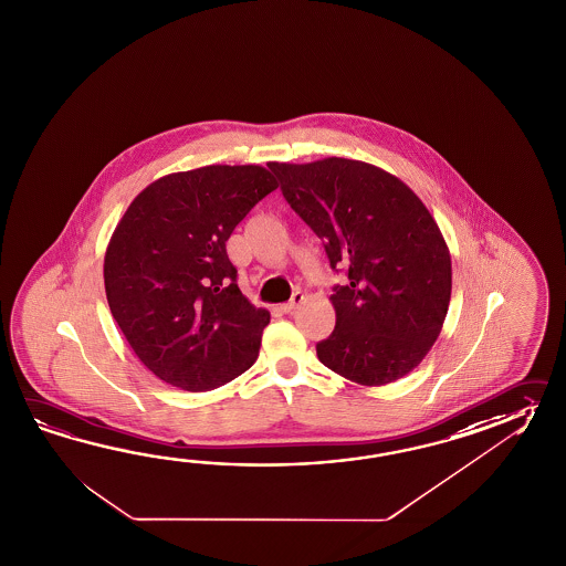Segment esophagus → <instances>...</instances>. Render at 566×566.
<instances>
[{
	"label": "esophagus",
	"instance_id": "obj_1",
	"mask_svg": "<svg viewBox=\"0 0 566 566\" xmlns=\"http://www.w3.org/2000/svg\"><path fill=\"white\" fill-rule=\"evenodd\" d=\"M302 302H304V294H302V292H294L292 298H290L286 304H282L280 308H282V313H294V311L301 306Z\"/></svg>",
	"mask_w": 566,
	"mask_h": 566
}]
</instances>
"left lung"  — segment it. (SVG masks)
<instances>
[{
	"label": "left lung",
	"instance_id": "left-lung-1",
	"mask_svg": "<svg viewBox=\"0 0 566 566\" xmlns=\"http://www.w3.org/2000/svg\"><path fill=\"white\" fill-rule=\"evenodd\" d=\"M290 207L325 243L349 282L331 294L337 314L316 345L321 364L359 386L410 374L434 340L451 302V253L424 202L374 164L323 158L270 163Z\"/></svg>",
	"mask_w": 566,
	"mask_h": 566
}]
</instances>
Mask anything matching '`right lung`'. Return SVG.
I'll return each mask as SVG.
<instances>
[{
    "label": "right lung",
    "mask_w": 566,
    "mask_h": 566,
    "mask_svg": "<svg viewBox=\"0 0 566 566\" xmlns=\"http://www.w3.org/2000/svg\"><path fill=\"white\" fill-rule=\"evenodd\" d=\"M276 189L264 166H202L154 180L115 227L103 264L109 311L166 384L214 390L255 364L270 313L241 294L226 241Z\"/></svg>",
    "instance_id": "obj_1"
}]
</instances>
